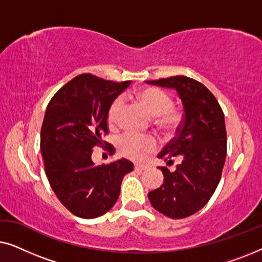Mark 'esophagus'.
Returning <instances> with one entry per match:
<instances>
[{"instance_id": "34e87169", "label": "esophagus", "mask_w": 262, "mask_h": 262, "mask_svg": "<svg viewBox=\"0 0 262 262\" xmlns=\"http://www.w3.org/2000/svg\"><path fill=\"white\" fill-rule=\"evenodd\" d=\"M148 168H149L148 164H135V170H138V171H143L148 169Z\"/></svg>"}]
</instances>
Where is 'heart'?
<instances>
[{
	"label": "heart",
	"instance_id": "b5f03b06",
	"mask_svg": "<svg viewBox=\"0 0 262 262\" xmlns=\"http://www.w3.org/2000/svg\"><path fill=\"white\" fill-rule=\"evenodd\" d=\"M136 100L141 103L150 116L155 117L157 126L167 131H173L181 121V112L173 106V99L162 89L156 87H145L136 92ZM124 110L123 96H118L110 105L108 123L114 126L119 121ZM117 146L120 155L127 159L143 160L149 152L157 148L156 139L154 137H139L130 132L121 135L117 141Z\"/></svg>",
	"mask_w": 262,
	"mask_h": 262
}]
</instances>
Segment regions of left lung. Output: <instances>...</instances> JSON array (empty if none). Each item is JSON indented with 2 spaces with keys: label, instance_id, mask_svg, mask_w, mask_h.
Segmentation results:
<instances>
[{
  "label": "left lung",
  "instance_id": "8db88e82",
  "mask_svg": "<svg viewBox=\"0 0 262 262\" xmlns=\"http://www.w3.org/2000/svg\"><path fill=\"white\" fill-rule=\"evenodd\" d=\"M146 83L175 89L184 106L177 136L157 155L168 166L175 159L180 163L173 171L159 167L163 184L148 194L154 209L180 220L203 209L220 184L227 156L224 114L212 93L193 78L173 76Z\"/></svg>",
  "mask_w": 262,
  "mask_h": 262
}]
</instances>
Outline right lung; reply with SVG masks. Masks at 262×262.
Instances as JSON below:
<instances>
[{
    "label": "right lung",
    "mask_w": 262,
    "mask_h": 262,
    "mask_svg": "<svg viewBox=\"0 0 262 262\" xmlns=\"http://www.w3.org/2000/svg\"><path fill=\"white\" fill-rule=\"evenodd\" d=\"M130 81L113 82L82 74L64 84L50 100L41 125L40 150L45 173L59 202L75 216L96 218L112 209L125 174L134 163L121 159L95 166L94 146L108 134L107 113Z\"/></svg>",
    "instance_id": "1"
}]
</instances>
